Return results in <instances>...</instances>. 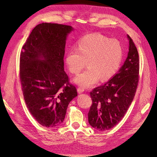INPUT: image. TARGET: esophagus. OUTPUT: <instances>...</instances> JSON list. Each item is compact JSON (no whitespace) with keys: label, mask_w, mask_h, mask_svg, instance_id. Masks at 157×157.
I'll list each match as a JSON object with an SVG mask.
<instances>
[{"label":"esophagus","mask_w":157,"mask_h":157,"mask_svg":"<svg viewBox=\"0 0 157 157\" xmlns=\"http://www.w3.org/2000/svg\"><path fill=\"white\" fill-rule=\"evenodd\" d=\"M84 88H80V87H78V88H77V92H78V94H80V93H82L83 92H84Z\"/></svg>","instance_id":"1"}]
</instances>
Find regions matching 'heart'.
Listing matches in <instances>:
<instances>
[{
	"mask_svg": "<svg viewBox=\"0 0 157 157\" xmlns=\"http://www.w3.org/2000/svg\"><path fill=\"white\" fill-rule=\"evenodd\" d=\"M123 47L116 39H111L100 33L84 36L77 44V49L70 50L65 57L69 72L77 75L87 62L88 69L74 78L82 88H90L99 78L105 81L112 78L119 69L123 59Z\"/></svg>",
	"mask_w": 157,
	"mask_h": 157,
	"instance_id": "heart-1",
	"label": "heart"
}]
</instances>
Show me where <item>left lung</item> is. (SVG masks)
Wrapping results in <instances>:
<instances>
[{"label": "left lung", "instance_id": "left-lung-1", "mask_svg": "<svg viewBox=\"0 0 157 157\" xmlns=\"http://www.w3.org/2000/svg\"><path fill=\"white\" fill-rule=\"evenodd\" d=\"M129 52L118 72L108 82L90 93L92 104L88 122L99 131L110 130L124 117L135 96L139 82V55L131 37Z\"/></svg>", "mask_w": 157, "mask_h": 157}]
</instances>
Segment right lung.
<instances>
[{"label": "right lung", "mask_w": 157, "mask_h": 157, "mask_svg": "<svg viewBox=\"0 0 157 157\" xmlns=\"http://www.w3.org/2000/svg\"><path fill=\"white\" fill-rule=\"evenodd\" d=\"M73 28L58 23L37 25L22 47L20 78L27 107L44 127L63 122L69 103L77 96L64 71L66 39Z\"/></svg>", "instance_id": "1"}]
</instances>
